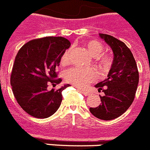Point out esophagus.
<instances>
[{
  "label": "esophagus",
  "mask_w": 150,
  "mask_h": 150,
  "mask_svg": "<svg viewBox=\"0 0 150 150\" xmlns=\"http://www.w3.org/2000/svg\"><path fill=\"white\" fill-rule=\"evenodd\" d=\"M79 90L80 91H81V92L84 94V95H85V96H87V95H89L88 91H85V90H83V89H79Z\"/></svg>",
  "instance_id": "esophagus-1"
}]
</instances>
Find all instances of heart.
Instances as JSON below:
<instances>
[{"label": "heart", "mask_w": 150, "mask_h": 150, "mask_svg": "<svg viewBox=\"0 0 150 150\" xmlns=\"http://www.w3.org/2000/svg\"><path fill=\"white\" fill-rule=\"evenodd\" d=\"M85 46L91 55L96 57L97 61L103 69H107L111 65L112 57L110 54L101 53L104 46L98 40H89L85 42ZM71 49H67L61 57L62 65H67L70 61ZM97 76V72L92 68L74 67L69 69L65 75L66 81L76 86L82 87L94 80Z\"/></svg>", "instance_id": "b5f03b06"}]
</instances>
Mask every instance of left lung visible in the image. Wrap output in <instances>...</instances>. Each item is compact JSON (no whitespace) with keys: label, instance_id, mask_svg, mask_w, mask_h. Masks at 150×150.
I'll list each match as a JSON object with an SVG mask.
<instances>
[{"label":"left lung","instance_id":"obj_1","mask_svg":"<svg viewBox=\"0 0 150 150\" xmlns=\"http://www.w3.org/2000/svg\"><path fill=\"white\" fill-rule=\"evenodd\" d=\"M99 35L113 50L114 61L108 79L95 85L98 91L104 93V96H100L101 104L89 110L98 119L110 120L125 113L133 103L139 82V71L131 51L124 42L110 35Z\"/></svg>","mask_w":150,"mask_h":150}]
</instances>
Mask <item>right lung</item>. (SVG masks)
Segmentation results:
<instances>
[{
	"instance_id": "obj_1",
	"label": "right lung",
	"mask_w": 150,
	"mask_h": 150,
	"mask_svg": "<svg viewBox=\"0 0 150 150\" xmlns=\"http://www.w3.org/2000/svg\"><path fill=\"white\" fill-rule=\"evenodd\" d=\"M71 43L62 36L35 39L25 43L17 52L11 75V85L19 105L32 117L47 118L59 109L62 91L69 85L55 90L62 79L59 66Z\"/></svg>"
}]
</instances>
